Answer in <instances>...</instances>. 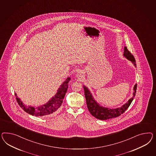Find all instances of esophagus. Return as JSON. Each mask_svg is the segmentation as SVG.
I'll use <instances>...</instances> for the list:
<instances>
[{
    "instance_id": "1",
    "label": "esophagus",
    "mask_w": 156,
    "mask_h": 156,
    "mask_svg": "<svg viewBox=\"0 0 156 156\" xmlns=\"http://www.w3.org/2000/svg\"><path fill=\"white\" fill-rule=\"evenodd\" d=\"M83 75H84V74H83V72H82V71H79V72H78V73L76 74V77L78 78V79H82L83 77Z\"/></svg>"
}]
</instances>
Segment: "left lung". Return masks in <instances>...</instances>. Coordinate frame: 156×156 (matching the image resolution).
Instances as JSON below:
<instances>
[{
    "label": "left lung",
    "instance_id": "obj_1",
    "mask_svg": "<svg viewBox=\"0 0 156 156\" xmlns=\"http://www.w3.org/2000/svg\"><path fill=\"white\" fill-rule=\"evenodd\" d=\"M124 56L126 57L127 59L131 61L132 63L134 64L135 67H136V60L133 55H132L131 52L128 50L126 46L124 47ZM84 89V95L86 100L87 106L88 108L89 112L90 114L99 120H107L112 118H116L123 114L126 111L129 106L132 103V101L133 100V98H135L136 93V89H137V84H136L134 86L133 90L134 93L132 98L129 99V101L126 102V104L122 105V107H119L115 109H111L108 108L103 107L102 106L99 105L97 101H95L94 99L92 94L89 91L85 86H83Z\"/></svg>",
    "mask_w": 156,
    "mask_h": 156
}]
</instances>
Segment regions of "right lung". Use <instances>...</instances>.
I'll use <instances>...</instances> for the list:
<instances>
[{
    "mask_svg": "<svg viewBox=\"0 0 156 156\" xmlns=\"http://www.w3.org/2000/svg\"><path fill=\"white\" fill-rule=\"evenodd\" d=\"M70 80V78H67L66 80L61 85L60 87L57 90V93L55 95V97H52L51 100L48 102L44 105L35 108L34 107H27L24 105L20 99L16 96L15 93L16 99L17 102L23 110L27 113L36 116H43L53 114L57 111L60 107L63 102V99L68 89L69 82Z\"/></svg>",
    "mask_w": 156,
    "mask_h": 156,
    "instance_id": "add662e5",
    "label": "right lung"
}]
</instances>
